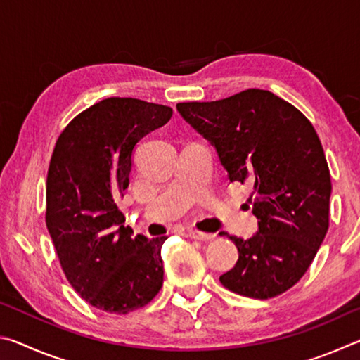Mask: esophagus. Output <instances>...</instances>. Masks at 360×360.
Masks as SVG:
<instances>
[{
	"label": "esophagus",
	"instance_id": "1",
	"mask_svg": "<svg viewBox=\"0 0 360 360\" xmlns=\"http://www.w3.org/2000/svg\"><path fill=\"white\" fill-rule=\"evenodd\" d=\"M187 236H188V238H192V240H200V241H206V240L214 238V235H211V233H205V231L193 230V229L187 231Z\"/></svg>",
	"mask_w": 360,
	"mask_h": 360
}]
</instances>
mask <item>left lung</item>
I'll use <instances>...</instances> for the list:
<instances>
[{
  "mask_svg": "<svg viewBox=\"0 0 360 360\" xmlns=\"http://www.w3.org/2000/svg\"><path fill=\"white\" fill-rule=\"evenodd\" d=\"M176 108L214 146L230 182L252 186L259 231L249 240L229 236L238 262L219 281L259 300L283 294L307 273L328 229L330 173L311 122L260 89Z\"/></svg>",
  "mask_w": 360,
  "mask_h": 360,
  "instance_id": "obj_1",
  "label": "left lung"
}]
</instances>
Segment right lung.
<instances>
[{
	"label": "right lung",
	"instance_id": "1",
	"mask_svg": "<svg viewBox=\"0 0 360 360\" xmlns=\"http://www.w3.org/2000/svg\"><path fill=\"white\" fill-rule=\"evenodd\" d=\"M172 115L169 106L112 96L77 114L53 149L47 230L66 279L106 313L135 311L162 289L167 236L133 235L117 202L129 187L136 143Z\"/></svg>",
	"mask_w": 360,
	"mask_h": 360
}]
</instances>
